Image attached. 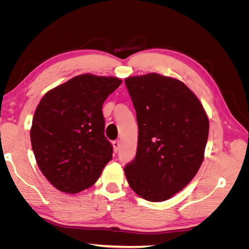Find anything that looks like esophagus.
Wrapping results in <instances>:
<instances>
[{
	"mask_svg": "<svg viewBox=\"0 0 249 249\" xmlns=\"http://www.w3.org/2000/svg\"><path fill=\"white\" fill-rule=\"evenodd\" d=\"M119 147H120V142H119L118 140L113 141V148H114V152H115V153L118 152Z\"/></svg>",
	"mask_w": 249,
	"mask_h": 249,
	"instance_id": "34e87169",
	"label": "esophagus"
}]
</instances>
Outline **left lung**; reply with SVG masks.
I'll list each match as a JSON object with an SVG mask.
<instances>
[{"label":"left lung","mask_w":249,"mask_h":249,"mask_svg":"<svg viewBox=\"0 0 249 249\" xmlns=\"http://www.w3.org/2000/svg\"><path fill=\"white\" fill-rule=\"evenodd\" d=\"M124 82L138 123L136 157L124 166L127 183L140 197L164 201L197 173L209 118L197 96L179 80L152 72Z\"/></svg>","instance_id":"left-lung-1"}]
</instances>
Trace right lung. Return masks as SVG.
<instances>
[{
  "label": "right lung",
  "instance_id": "add662e5",
  "mask_svg": "<svg viewBox=\"0 0 249 249\" xmlns=\"http://www.w3.org/2000/svg\"><path fill=\"white\" fill-rule=\"evenodd\" d=\"M122 80L84 73L51 89L37 106L30 137L43 176L58 190L91 187L112 159L103 104Z\"/></svg>",
  "mask_w": 249,
  "mask_h": 249
}]
</instances>
